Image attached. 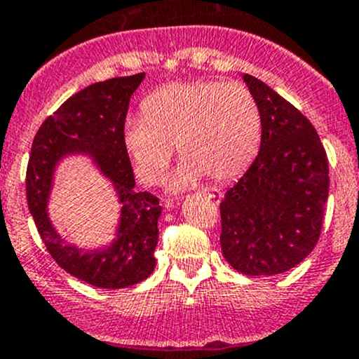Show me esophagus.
<instances>
[{
  "mask_svg": "<svg viewBox=\"0 0 359 359\" xmlns=\"http://www.w3.org/2000/svg\"><path fill=\"white\" fill-rule=\"evenodd\" d=\"M203 194H205L206 198H210V200H220V198H222V193H220L219 189H208V191H203ZM168 206H173V203H168V205H166V208H168Z\"/></svg>",
  "mask_w": 359,
  "mask_h": 359,
  "instance_id": "esophagus-1",
  "label": "esophagus"
}]
</instances>
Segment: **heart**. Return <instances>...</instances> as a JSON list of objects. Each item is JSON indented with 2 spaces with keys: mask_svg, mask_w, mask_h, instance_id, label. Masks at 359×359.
<instances>
[{
  "mask_svg": "<svg viewBox=\"0 0 359 359\" xmlns=\"http://www.w3.org/2000/svg\"><path fill=\"white\" fill-rule=\"evenodd\" d=\"M262 119L255 97L240 83H170L142 102V118L126 119L123 142L137 175L158 184L173 149L179 147V168L170 179L184 189L203 173L217 182L243 173L257 156Z\"/></svg>",
  "mask_w": 359,
  "mask_h": 359,
  "instance_id": "heart-1",
  "label": "heart"
}]
</instances>
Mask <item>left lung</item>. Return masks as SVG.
<instances>
[{
  "label": "left lung",
  "mask_w": 359,
  "mask_h": 359,
  "mask_svg": "<svg viewBox=\"0 0 359 359\" xmlns=\"http://www.w3.org/2000/svg\"><path fill=\"white\" fill-rule=\"evenodd\" d=\"M243 81L262 119L260 151L220 203V247L248 276H274L316 247L328 200V159L309 119L253 76Z\"/></svg>",
  "instance_id": "1"
}]
</instances>
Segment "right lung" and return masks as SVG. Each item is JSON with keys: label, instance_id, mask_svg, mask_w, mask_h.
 <instances>
[{"label": "right lung", "instance_id": "add662e5", "mask_svg": "<svg viewBox=\"0 0 359 359\" xmlns=\"http://www.w3.org/2000/svg\"><path fill=\"white\" fill-rule=\"evenodd\" d=\"M144 72L93 83L69 97L43 121L32 140L25 194L38 233L50 255L66 273L99 288H125L146 280L156 266L159 200L137 193L128 151L123 142L130 97ZM69 154H86L115 186L122 203L116 240L102 250L69 245L51 226L46 203L55 166Z\"/></svg>", "mask_w": 359, "mask_h": 359}]
</instances>
